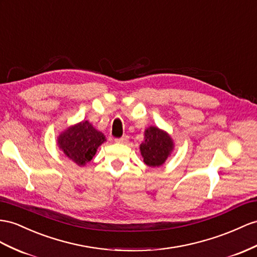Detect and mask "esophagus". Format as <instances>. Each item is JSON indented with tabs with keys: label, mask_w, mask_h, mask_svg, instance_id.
I'll use <instances>...</instances> for the list:
<instances>
[{
	"label": "esophagus",
	"mask_w": 257,
	"mask_h": 257,
	"mask_svg": "<svg viewBox=\"0 0 257 257\" xmlns=\"http://www.w3.org/2000/svg\"><path fill=\"white\" fill-rule=\"evenodd\" d=\"M128 140H129L128 136H123V137H121V138H117V139H115V142H116V143H121V144H123V143H127Z\"/></svg>",
	"instance_id": "esophagus-1"
}]
</instances>
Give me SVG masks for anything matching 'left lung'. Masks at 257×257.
Masks as SVG:
<instances>
[{
    "mask_svg": "<svg viewBox=\"0 0 257 257\" xmlns=\"http://www.w3.org/2000/svg\"><path fill=\"white\" fill-rule=\"evenodd\" d=\"M175 149L173 138L167 131L156 126L144 130V140L140 144V152L144 164L149 167H161L172 156Z\"/></svg>",
    "mask_w": 257,
    "mask_h": 257,
    "instance_id": "8db88e82",
    "label": "left lung"
}]
</instances>
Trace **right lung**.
Instances as JSON below:
<instances>
[{
    "mask_svg": "<svg viewBox=\"0 0 257 257\" xmlns=\"http://www.w3.org/2000/svg\"><path fill=\"white\" fill-rule=\"evenodd\" d=\"M56 141L67 159L83 167L93 159L98 147L106 142V138L91 122L82 120L62 131Z\"/></svg>",
    "mask_w": 257,
    "mask_h": 257,
    "instance_id": "obj_1",
    "label": "right lung"
}]
</instances>
